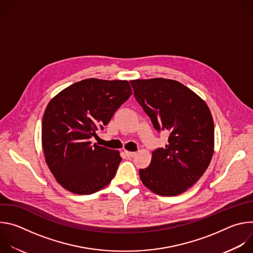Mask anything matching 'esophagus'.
Masks as SVG:
<instances>
[{"mask_svg":"<svg viewBox=\"0 0 253 253\" xmlns=\"http://www.w3.org/2000/svg\"><path fill=\"white\" fill-rule=\"evenodd\" d=\"M124 153H125L126 156L129 157V158H132V157H134V156L136 155V152H131V151H127V150H125Z\"/></svg>","mask_w":253,"mask_h":253,"instance_id":"1","label":"esophagus"}]
</instances>
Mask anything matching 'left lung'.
Returning <instances> with one entry per match:
<instances>
[{
    "label": "left lung",
    "instance_id": "8db88e82",
    "mask_svg": "<svg viewBox=\"0 0 253 253\" xmlns=\"http://www.w3.org/2000/svg\"><path fill=\"white\" fill-rule=\"evenodd\" d=\"M134 95L156 130L169 133L165 148L153 151L142 183L155 194L176 196L204 174L214 152V124L206 102L188 87L171 79L130 81Z\"/></svg>",
    "mask_w": 253,
    "mask_h": 253
}]
</instances>
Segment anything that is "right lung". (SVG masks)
Segmentation results:
<instances>
[{"instance_id":"1","label":"right lung","mask_w":253,"mask_h":253,"mask_svg":"<svg viewBox=\"0 0 253 253\" xmlns=\"http://www.w3.org/2000/svg\"><path fill=\"white\" fill-rule=\"evenodd\" d=\"M132 95L126 80L85 79L65 88L48 103L42 121L45 161L57 182L75 194L106 187L122 158L118 150L92 145L118 108Z\"/></svg>"}]
</instances>
